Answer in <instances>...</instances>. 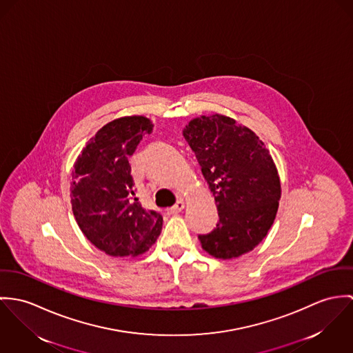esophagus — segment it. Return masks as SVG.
Returning <instances> with one entry per match:
<instances>
[{
	"instance_id": "esophagus-1",
	"label": "esophagus",
	"mask_w": 353,
	"mask_h": 353,
	"mask_svg": "<svg viewBox=\"0 0 353 353\" xmlns=\"http://www.w3.org/2000/svg\"><path fill=\"white\" fill-rule=\"evenodd\" d=\"M184 207H185V203H184L183 200H179V201L170 208V212H172V214H179L180 211L184 210Z\"/></svg>"
}]
</instances>
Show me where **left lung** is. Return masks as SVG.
<instances>
[{
	"label": "left lung",
	"instance_id": "8db88e82",
	"mask_svg": "<svg viewBox=\"0 0 353 353\" xmlns=\"http://www.w3.org/2000/svg\"><path fill=\"white\" fill-rule=\"evenodd\" d=\"M183 135L195 152L219 214L216 228L199 235L203 250L219 260L253 250L274 225L281 197L270 150L254 131L222 114L190 120Z\"/></svg>",
	"mask_w": 353,
	"mask_h": 353
}]
</instances>
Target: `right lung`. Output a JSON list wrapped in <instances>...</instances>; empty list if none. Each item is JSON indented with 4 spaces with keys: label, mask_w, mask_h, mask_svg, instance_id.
<instances>
[{
    "label": "right lung",
    "mask_w": 353,
    "mask_h": 353,
    "mask_svg": "<svg viewBox=\"0 0 353 353\" xmlns=\"http://www.w3.org/2000/svg\"><path fill=\"white\" fill-rule=\"evenodd\" d=\"M153 127L142 115L115 119L88 141L73 165L70 203L77 225L90 243L112 257L146 253L162 230V215L131 196L128 158Z\"/></svg>",
    "instance_id": "add662e5"
}]
</instances>
